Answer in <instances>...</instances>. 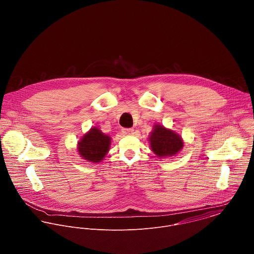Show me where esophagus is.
<instances>
[{
    "label": "esophagus",
    "mask_w": 254,
    "mask_h": 254,
    "mask_svg": "<svg viewBox=\"0 0 254 254\" xmlns=\"http://www.w3.org/2000/svg\"><path fill=\"white\" fill-rule=\"evenodd\" d=\"M134 133V129H128V128H123L122 129V134L123 135H132Z\"/></svg>",
    "instance_id": "34e87169"
}]
</instances>
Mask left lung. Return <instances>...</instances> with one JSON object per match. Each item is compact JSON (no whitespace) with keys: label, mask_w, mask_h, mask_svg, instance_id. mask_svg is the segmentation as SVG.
<instances>
[{"label":"left lung","mask_w":254,"mask_h":254,"mask_svg":"<svg viewBox=\"0 0 254 254\" xmlns=\"http://www.w3.org/2000/svg\"><path fill=\"white\" fill-rule=\"evenodd\" d=\"M151 150L160 158L175 156L184 146L181 136L161 124H154L148 136Z\"/></svg>","instance_id":"8db88e82"}]
</instances>
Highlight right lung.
<instances>
[{
  "instance_id": "1",
  "label": "right lung",
  "mask_w": 254,
  "mask_h": 254,
  "mask_svg": "<svg viewBox=\"0 0 254 254\" xmlns=\"http://www.w3.org/2000/svg\"><path fill=\"white\" fill-rule=\"evenodd\" d=\"M111 138L104 134L100 128L93 127L77 143V150L82 159L93 163L104 160L109 152Z\"/></svg>"
}]
</instances>
